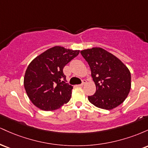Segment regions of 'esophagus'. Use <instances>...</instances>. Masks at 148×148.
Returning a JSON list of instances; mask_svg holds the SVG:
<instances>
[{"mask_svg":"<svg viewBox=\"0 0 148 148\" xmlns=\"http://www.w3.org/2000/svg\"><path fill=\"white\" fill-rule=\"evenodd\" d=\"M86 84V80H83L82 84H80V85H78V86H84V85Z\"/></svg>","mask_w":148,"mask_h":148,"instance_id":"34e87169","label":"esophagus"}]
</instances>
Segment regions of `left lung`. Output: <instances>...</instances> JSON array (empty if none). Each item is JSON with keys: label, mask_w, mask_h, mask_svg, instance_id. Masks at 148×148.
Returning <instances> with one entry per match:
<instances>
[{"label": "left lung", "mask_w": 148, "mask_h": 148, "mask_svg": "<svg viewBox=\"0 0 148 148\" xmlns=\"http://www.w3.org/2000/svg\"><path fill=\"white\" fill-rule=\"evenodd\" d=\"M81 55L90 67L96 92L88 100L98 108L111 110L125 101L131 89V73L114 55L100 47L85 49Z\"/></svg>", "instance_id": "8db88e82"}]
</instances>
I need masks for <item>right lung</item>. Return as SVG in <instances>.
<instances>
[{"mask_svg": "<svg viewBox=\"0 0 148 148\" xmlns=\"http://www.w3.org/2000/svg\"><path fill=\"white\" fill-rule=\"evenodd\" d=\"M79 51L56 46L32 60L25 71L23 84L35 106L43 111H53L68 102L73 87L66 83L63 68Z\"/></svg>", "mask_w": 148, "mask_h": 148, "instance_id": "obj_1", "label": "right lung"}]
</instances>
